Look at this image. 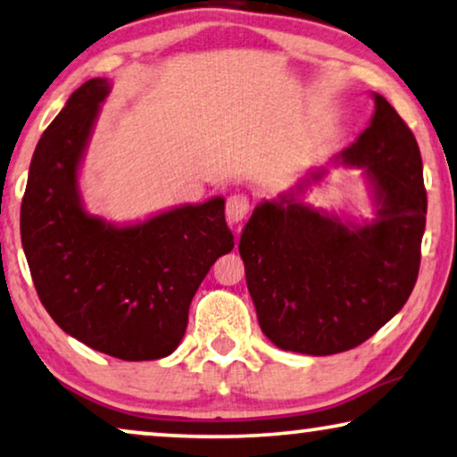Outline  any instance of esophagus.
<instances>
[{"label":"esophagus","instance_id":"1","mask_svg":"<svg viewBox=\"0 0 457 457\" xmlns=\"http://www.w3.org/2000/svg\"><path fill=\"white\" fill-rule=\"evenodd\" d=\"M249 212V197L245 194H233L227 200V220L239 224Z\"/></svg>","mask_w":457,"mask_h":457}]
</instances>
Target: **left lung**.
I'll return each mask as SVG.
<instances>
[{"mask_svg": "<svg viewBox=\"0 0 457 457\" xmlns=\"http://www.w3.org/2000/svg\"><path fill=\"white\" fill-rule=\"evenodd\" d=\"M369 128L334 162L362 169L373 220L350 222L301 200L328 175L263 200L239 253L262 332L282 350L326 356L359 346L404 307L420 266L427 222L422 158L412 131L373 92Z\"/></svg>", "mask_w": 457, "mask_h": 457, "instance_id": "left-lung-1", "label": "left lung"}]
</instances>
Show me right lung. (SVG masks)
<instances>
[{
  "instance_id": "add662e5",
  "label": "right lung",
  "mask_w": 457,
  "mask_h": 457,
  "mask_svg": "<svg viewBox=\"0 0 457 457\" xmlns=\"http://www.w3.org/2000/svg\"><path fill=\"white\" fill-rule=\"evenodd\" d=\"M109 92L107 78L84 82L45 129L20 235L38 299L65 334L115 359L154 361L179 346L195 290L235 239L220 195L131 224L84 208L78 177Z\"/></svg>"
}]
</instances>
